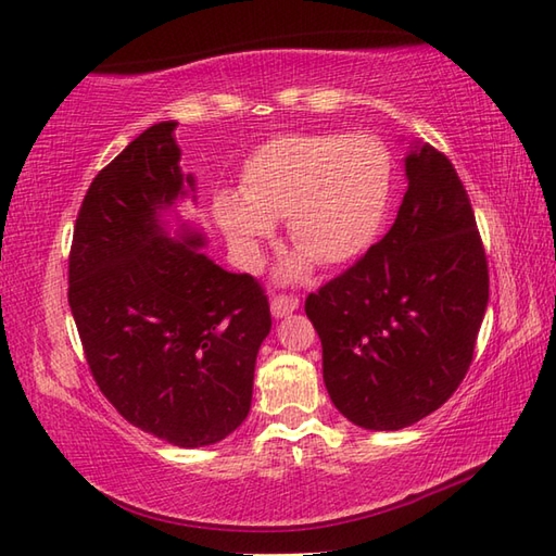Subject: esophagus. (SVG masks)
<instances>
[{"label":"esophagus","mask_w":556,"mask_h":556,"mask_svg":"<svg viewBox=\"0 0 556 556\" xmlns=\"http://www.w3.org/2000/svg\"><path fill=\"white\" fill-rule=\"evenodd\" d=\"M299 303H301L299 296H289V293H277V296L271 299V315L285 317V315L296 311Z\"/></svg>","instance_id":"1"}]
</instances>
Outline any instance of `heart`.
<instances>
[{
    "mask_svg": "<svg viewBox=\"0 0 556 556\" xmlns=\"http://www.w3.org/2000/svg\"><path fill=\"white\" fill-rule=\"evenodd\" d=\"M392 155L368 134H285L251 152L241 195L219 193L215 217L248 267L289 222L291 241L320 265H346L380 233L392 198ZM305 255L291 265L301 275Z\"/></svg>",
    "mask_w": 556,
    "mask_h": 556,
    "instance_id": "1",
    "label": "heart"
}]
</instances>
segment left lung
Returning a JSON list of instances; mask_svg holds the SVG:
<instances>
[{
  "label": "left lung",
  "instance_id": "1",
  "mask_svg": "<svg viewBox=\"0 0 556 556\" xmlns=\"http://www.w3.org/2000/svg\"><path fill=\"white\" fill-rule=\"evenodd\" d=\"M406 176L382 241L305 299L329 399L365 430L408 428L456 392L490 299L485 248L454 164L420 146Z\"/></svg>",
  "mask_w": 556,
  "mask_h": 556
}]
</instances>
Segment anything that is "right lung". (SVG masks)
I'll use <instances>...</instances> for the list:
<instances>
[{"instance_id": "obj_1", "label": "right lung", "mask_w": 556, "mask_h": 556, "mask_svg": "<svg viewBox=\"0 0 556 556\" xmlns=\"http://www.w3.org/2000/svg\"><path fill=\"white\" fill-rule=\"evenodd\" d=\"M176 122L150 126L92 179L68 253V305L92 380L122 416L160 440L215 444L245 420L265 289L169 239L157 212L195 188Z\"/></svg>"}]
</instances>
